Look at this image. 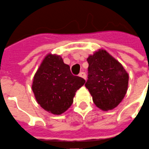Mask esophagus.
<instances>
[{
  "mask_svg": "<svg viewBox=\"0 0 149 149\" xmlns=\"http://www.w3.org/2000/svg\"><path fill=\"white\" fill-rule=\"evenodd\" d=\"M79 76H80V77H81V78H83L84 79H85V80H86V74H85L84 72H81V73H79Z\"/></svg>",
  "mask_w": 149,
  "mask_h": 149,
  "instance_id": "obj_1",
  "label": "esophagus"
}]
</instances>
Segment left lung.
<instances>
[{
	"label": "left lung",
	"mask_w": 149,
	"mask_h": 149,
	"mask_svg": "<svg viewBox=\"0 0 149 149\" xmlns=\"http://www.w3.org/2000/svg\"><path fill=\"white\" fill-rule=\"evenodd\" d=\"M86 60L89 75L85 86L94 103L102 111L113 110L126 95L128 73L117 60L102 49L89 55Z\"/></svg>",
	"instance_id": "left-lung-1"
}]
</instances>
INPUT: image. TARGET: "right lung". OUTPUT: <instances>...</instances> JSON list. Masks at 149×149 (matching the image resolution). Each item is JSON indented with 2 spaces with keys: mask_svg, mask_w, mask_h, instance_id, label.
<instances>
[{
  "mask_svg": "<svg viewBox=\"0 0 149 149\" xmlns=\"http://www.w3.org/2000/svg\"><path fill=\"white\" fill-rule=\"evenodd\" d=\"M84 84V79L72 74L61 56L49 53L35 73L32 89L41 108L60 115L71 106L76 91Z\"/></svg>",
  "mask_w": 149,
  "mask_h": 149,
  "instance_id": "1",
  "label": "right lung"
}]
</instances>
